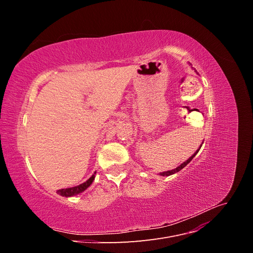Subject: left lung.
Segmentation results:
<instances>
[{
  "label": "left lung",
  "mask_w": 253,
  "mask_h": 253,
  "mask_svg": "<svg viewBox=\"0 0 253 253\" xmlns=\"http://www.w3.org/2000/svg\"><path fill=\"white\" fill-rule=\"evenodd\" d=\"M202 148V144H201V147H200V149ZM200 149H198L195 153H194V154L192 155V156H191L188 160H186V162L185 163H182L179 167H177V168H176V169H174V170H171V171H166V172H162V173H160V175H162V176H170V175H172V174H174V173H177V172H179L181 169H183V168H185L190 162H191V160H192L193 159V157L197 154V153H198V151H200Z\"/></svg>",
  "instance_id": "obj_1"
}]
</instances>
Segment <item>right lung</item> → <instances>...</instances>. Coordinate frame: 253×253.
<instances>
[{"label":"right lung","mask_w":253,"mask_h":253,"mask_svg":"<svg viewBox=\"0 0 253 253\" xmlns=\"http://www.w3.org/2000/svg\"><path fill=\"white\" fill-rule=\"evenodd\" d=\"M95 174L96 172L90 176V177L85 181L81 183V185L79 186H76V187H72V188H66V189H61V190H58L57 193L60 194L61 196H65V197H70V196H74V195H77L81 192H83L84 190H86L90 185L91 182L94 181L95 179Z\"/></svg>","instance_id":"1"}]
</instances>
